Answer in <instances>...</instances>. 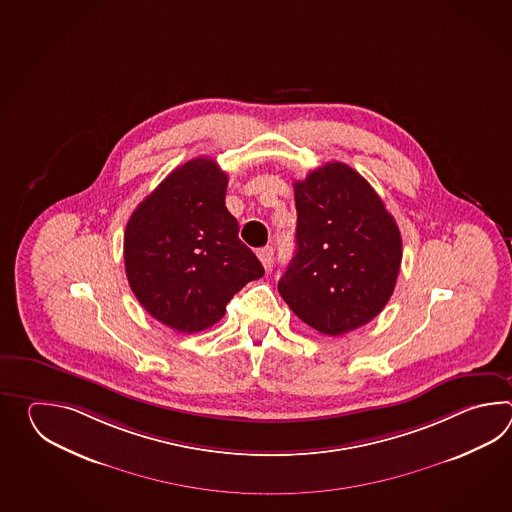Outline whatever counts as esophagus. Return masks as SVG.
Masks as SVG:
<instances>
[{"mask_svg":"<svg viewBox=\"0 0 512 512\" xmlns=\"http://www.w3.org/2000/svg\"><path fill=\"white\" fill-rule=\"evenodd\" d=\"M256 254H258V258H260L261 263H263V267H265V269H269L272 263V256H274L272 247H263V249H260Z\"/></svg>","mask_w":512,"mask_h":512,"instance_id":"obj_1","label":"esophagus"}]
</instances>
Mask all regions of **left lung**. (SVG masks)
Here are the masks:
<instances>
[{"label":"left lung","mask_w":512,"mask_h":512,"mask_svg":"<svg viewBox=\"0 0 512 512\" xmlns=\"http://www.w3.org/2000/svg\"><path fill=\"white\" fill-rule=\"evenodd\" d=\"M296 252L278 282L307 326L338 337L388 304L403 260L401 232L370 183L327 163L294 183Z\"/></svg>","instance_id":"8db88e82"}]
</instances>
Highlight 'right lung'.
<instances>
[{
	"instance_id": "1",
	"label": "right lung",
	"mask_w": 512,
	"mask_h": 512,
	"mask_svg": "<svg viewBox=\"0 0 512 512\" xmlns=\"http://www.w3.org/2000/svg\"><path fill=\"white\" fill-rule=\"evenodd\" d=\"M229 177L214 159L175 168L142 201L124 232L131 291L164 326L197 333L225 315L230 298L263 276L225 207Z\"/></svg>"
}]
</instances>
